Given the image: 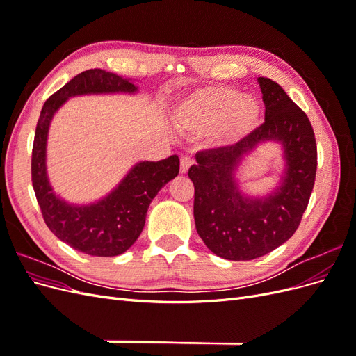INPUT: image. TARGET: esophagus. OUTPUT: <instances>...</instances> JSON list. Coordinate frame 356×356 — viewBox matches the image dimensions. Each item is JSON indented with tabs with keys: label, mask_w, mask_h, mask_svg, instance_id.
<instances>
[{
	"label": "esophagus",
	"mask_w": 356,
	"mask_h": 356,
	"mask_svg": "<svg viewBox=\"0 0 356 356\" xmlns=\"http://www.w3.org/2000/svg\"><path fill=\"white\" fill-rule=\"evenodd\" d=\"M195 163V161H193V159L190 157V156H182L181 157V174H187L188 172V169H190V166Z\"/></svg>",
	"instance_id": "1"
}]
</instances>
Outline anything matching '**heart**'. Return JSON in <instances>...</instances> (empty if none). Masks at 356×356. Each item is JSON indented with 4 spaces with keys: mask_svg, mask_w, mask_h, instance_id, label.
<instances>
[{
    "mask_svg": "<svg viewBox=\"0 0 356 356\" xmlns=\"http://www.w3.org/2000/svg\"><path fill=\"white\" fill-rule=\"evenodd\" d=\"M175 117L191 134L215 131L224 141H236L254 131L260 120V104L233 88L215 86L190 93L178 105Z\"/></svg>",
    "mask_w": 356,
    "mask_h": 356,
    "instance_id": "obj_1",
    "label": "heart"
}]
</instances>
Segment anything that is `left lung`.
<instances>
[{"instance_id":"8db88e82","label":"left lung","mask_w":356,"mask_h":356,"mask_svg":"<svg viewBox=\"0 0 356 356\" xmlns=\"http://www.w3.org/2000/svg\"><path fill=\"white\" fill-rule=\"evenodd\" d=\"M258 84L264 123L238 144L197 153V165L188 170L196 230L215 255L233 261L263 257L296 233L316 177V141L306 113L276 81L258 77ZM268 140L284 147L282 186L266 198H250L238 190L234 172L245 155Z\"/></svg>"}]
</instances>
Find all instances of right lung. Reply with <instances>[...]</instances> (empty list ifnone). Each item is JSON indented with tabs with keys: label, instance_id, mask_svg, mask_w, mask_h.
I'll return each mask as SVG.
<instances>
[{
	"label": "right lung",
	"instance_id": "obj_1",
	"mask_svg": "<svg viewBox=\"0 0 356 356\" xmlns=\"http://www.w3.org/2000/svg\"><path fill=\"white\" fill-rule=\"evenodd\" d=\"M136 86L104 70L75 75L42 105L38 118L31 174L37 202L50 232L74 250L93 257H115L141 234L149 203L179 172L178 156L139 161L108 196L90 204H71L53 193L46 170V145L53 115L71 96L92 93H135Z\"/></svg>",
	"mask_w": 356,
	"mask_h": 356
}]
</instances>
